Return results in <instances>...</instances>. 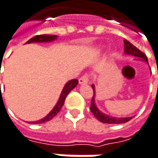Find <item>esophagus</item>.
<instances>
[{"label":"esophagus","mask_w":158,"mask_h":158,"mask_svg":"<svg viewBox=\"0 0 158 158\" xmlns=\"http://www.w3.org/2000/svg\"><path fill=\"white\" fill-rule=\"evenodd\" d=\"M89 82V75L88 74H85L82 77L79 78V84L80 85H85Z\"/></svg>","instance_id":"esophagus-1"}]
</instances>
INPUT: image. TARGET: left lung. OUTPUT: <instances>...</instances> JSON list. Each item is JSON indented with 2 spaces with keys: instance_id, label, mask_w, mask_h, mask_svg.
Here are the masks:
<instances>
[{
  "instance_id": "left-lung-1",
  "label": "left lung",
  "mask_w": 158,
  "mask_h": 158,
  "mask_svg": "<svg viewBox=\"0 0 158 158\" xmlns=\"http://www.w3.org/2000/svg\"><path fill=\"white\" fill-rule=\"evenodd\" d=\"M124 44H125V47H124V52L126 54H130V55H134L139 59L137 60H141V61H144L146 63L148 64V60L147 55L142 52L139 49H137L135 46H134L130 42L127 41V40H124ZM92 88L94 90V95H93V98H92V103H91V112L93 113V114L102 123H106V124H124V123H127L128 122L129 120H131L134 116H131V117H113V116H110L107 115L104 113H102L99 109L96 107V105H95V102H94V97H95V87L94 85H92Z\"/></svg>"
}]
</instances>
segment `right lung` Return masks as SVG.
<instances>
[{"mask_svg": "<svg viewBox=\"0 0 158 158\" xmlns=\"http://www.w3.org/2000/svg\"><path fill=\"white\" fill-rule=\"evenodd\" d=\"M56 39H57V35H49V34L36 35V36L31 38L26 44H31V43H48V42H52V41L56 40ZM77 85H78V80L77 79H73V80H70L69 82H67L65 84L64 89H63V91H62V94H61V95L59 97V100H58L56 106L53 107V109L43 119L35 121V122H31V123H33V124H43V123H45V122L49 121L51 119H52L59 113L61 108L63 107V106L64 104V101H65V98L68 95V94Z\"/></svg>", "mask_w": 158, "mask_h": 158, "instance_id": "right-lung-1", "label": "right lung"}]
</instances>
